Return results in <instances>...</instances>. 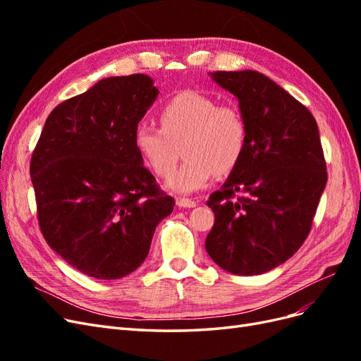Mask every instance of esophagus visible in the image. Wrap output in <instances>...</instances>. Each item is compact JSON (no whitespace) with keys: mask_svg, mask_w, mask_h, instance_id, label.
Listing matches in <instances>:
<instances>
[{"mask_svg":"<svg viewBox=\"0 0 361 361\" xmlns=\"http://www.w3.org/2000/svg\"><path fill=\"white\" fill-rule=\"evenodd\" d=\"M176 204L179 207H195L197 206V202H194L191 199H176Z\"/></svg>","mask_w":361,"mask_h":361,"instance_id":"34e87169","label":"esophagus"}]
</instances>
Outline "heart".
<instances>
[{
    "label": "heart",
    "instance_id": "heart-1",
    "mask_svg": "<svg viewBox=\"0 0 361 361\" xmlns=\"http://www.w3.org/2000/svg\"><path fill=\"white\" fill-rule=\"evenodd\" d=\"M159 129L140 125L134 146L146 166L161 178H169L179 158V170L167 180V188L191 194L211 183L216 174L231 173L241 161L247 145V123L235 105H220L199 92H180L162 105Z\"/></svg>",
    "mask_w": 361,
    "mask_h": 361
}]
</instances>
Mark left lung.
I'll list each match as a JSON object with an SVG mask.
<instances>
[{"label":"left lung","mask_w":361,"mask_h":361,"mask_svg":"<svg viewBox=\"0 0 361 361\" xmlns=\"http://www.w3.org/2000/svg\"><path fill=\"white\" fill-rule=\"evenodd\" d=\"M211 78L238 99L247 145L206 202L215 223L204 247L232 274L259 276L292 257L310 232L326 183L319 130L307 108L264 73L218 71Z\"/></svg>","instance_id":"obj_1"}]
</instances>
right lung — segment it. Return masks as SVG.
<instances>
[{
	"mask_svg": "<svg viewBox=\"0 0 361 361\" xmlns=\"http://www.w3.org/2000/svg\"><path fill=\"white\" fill-rule=\"evenodd\" d=\"M158 93L143 73L104 78L54 108L32 152L43 238L85 276L116 280L135 271L158 223L173 212L174 199L134 146Z\"/></svg>",
	"mask_w": 361,
	"mask_h": 361,
	"instance_id": "obj_1",
	"label": "right lung"
}]
</instances>
